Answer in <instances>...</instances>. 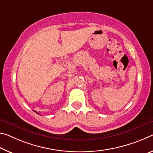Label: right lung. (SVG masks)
<instances>
[{"instance_id":"1","label":"right lung","mask_w":153,"mask_h":153,"mask_svg":"<svg viewBox=\"0 0 153 153\" xmlns=\"http://www.w3.org/2000/svg\"><path fill=\"white\" fill-rule=\"evenodd\" d=\"M36 113H37V112H36Z\"/></svg>"}]
</instances>
